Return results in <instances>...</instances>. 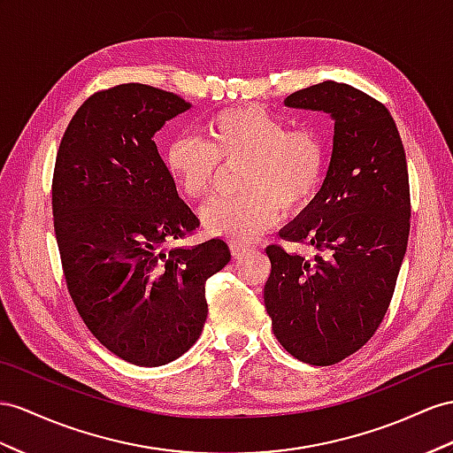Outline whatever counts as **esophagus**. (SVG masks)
<instances>
[{"label": "esophagus", "mask_w": 453, "mask_h": 453, "mask_svg": "<svg viewBox=\"0 0 453 453\" xmlns=\"http://www.w3.org/2000/svg\"><path fill=\"white\" fill-rule=\"evenodd\" d=\"M231 254H234V258H242V257H247V254L250 252V249L249 247H245V245H237V242H231Z\"/></svg>", "instance_id": "1"}]
</instances>
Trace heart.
<instances>
[{
	"instance_id": "obj_1",
	"label": "heart",
	"mask_w": 453,
	"mask_h": 453,
	"mask_svg": "<svg viewBox=\"0 0 453 453\" xmlns=\"http://www.w3.org/2000/svg\"><path fill=\"white\" fill-rule=\"evenodd\" d=\"M222 165H245L241 196L203 208L208 235L252 242L270 229L281 211L296 214L316 199L326 176L327 150L316 130L288 127L260 107H235L212 114L203 139L180 135L165 153V166L180 195L199 201L211 193Z\"/></svg>"
}]
</instances>
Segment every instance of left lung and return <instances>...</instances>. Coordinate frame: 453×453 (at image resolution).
<instances>
[{
  "label": "left lung",
  "instance_id": "1",
  "mask_svg": "<svg viewBox=\"0 0 453 453\" xmlns=\"http://www.w3.org/2000/svg\"><path fill=\"white\" fill-rule=\"evenodd\" d=\"M287 107L334 120L333 155L318 196L281 229L314 258L270 245L264 304L275 339L310 365L359 350L385 318L410 235V180L388 109L348 84L298 89Z\"/></svg>",
  "mask_w": 453,
  "mask_h": 453
}]
</instances>
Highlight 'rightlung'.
<instances>
[{
  "instance_id": "obj_1",
  "label": "right lung",
  "mask_w": 453,
  "mask_h": 453,
  "mask_svg": "<svg viewBox=\"0 0 453 453\" xmlns=\"http://www.w3.org/2000/svg\"><path fill=\"white\" fill-rule=\"evenodd\" d=\"M191 105L145 84L82 103L53 172V219L68 293L94 337L126 362L157 367L201 337L204 283L231 260L222 239L166 250L199 227L153 135Z\"/></svg>"
}]
</instances>
